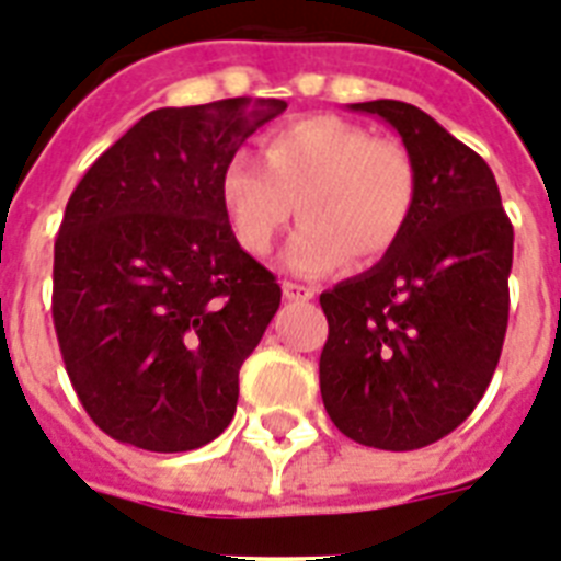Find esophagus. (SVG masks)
Returning a JSON list of instances; mask_svg holds the SVG:
<instances>
[{
    "instance_id": "34e87169",
    "label": "esophagus",
    "mask_w": 561,
    "mask_h": 561,
    "mask_svg": "<svg viewBox=\"0 0 561 561\" xmlns=\"http://www.w3.org/2000/svg\"><path fill=\"white\" fill-rule=\"evenodd\" d=\"M282 294L290 302H308V299H313L317 290L310 288V285H299V282H282Z\"/></svg>"
}]
</instances>
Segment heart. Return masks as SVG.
<instances>
[{"instance_id": "1", "label": "heart", "mask_w": 561, "mask_h": 561, "mask_svg": "<svg viewBox=\"0 0 561 561\" xmlns=\"http://www.w3.org/2000/svg\"><path fill=\"white\" fill-rule=\"evenodd\" d=\"M265 162L237 150L219 176V199L239 244L267 256L290 216L294 233L285 265L299 276H322L353 259L374 265L411 225L419 176L411 153L374 139L368 128L339 116H308L273 130Z\"/></svg>"}]
</instances>
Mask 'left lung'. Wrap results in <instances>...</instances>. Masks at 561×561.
I'll list each match as a JSON object with an SVG mask.
<instances>
[{
	"label": "left lung",
	"mask_w": 561,
	"mask_h": 561,
	"mask_svg": "<svg viewBox=\"0 0 561 561\" xmlns=\"http://www.w3.org/2000/svg\"><path fill=\"white\" fill-rule=\"evenodd\" d=\"M347 107L402 136L419 196L397 248L319 296V388L353 442L416 450L462 425L491 385L507 331L513 225L488 162L425 111L397 99Z\"/></svg>",
	"instance_id": "left-lung-1"
}]
</instances>
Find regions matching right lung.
<instances>
[{"label": "right lung", "instance_id": "right-lung-1", "mask_svg": "<svg viewBox=\"0 0 561 561\" xmlns=\"http://www.w3.org/2000/svg\"><path fill=\"white\" fill-rule=\"evenodd\" d=\"M282 99L159 107L88 168L54 244V328L88 416L116 442L182 454L237 413L239 368L282 288L242 251L219 176Z\"/></svg>", "mask_w": 561, "mask_h": 561}]
</instances>
